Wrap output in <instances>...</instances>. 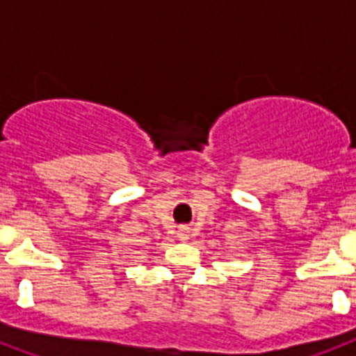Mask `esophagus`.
<instances>
[{
  "label": "esophagus",
  "instance_id": "1",
  "mask_svg": "<svg viewBox=\"0 0 356 356\" xmlns=\"http://www.w3.org/2000/svg\"><path fill=\"white\" fill-rule=\"evenodd\" d=\"M176 237L180 238V241H187V238H188V228H185V226L178 228V234H176Z\"/></svg>",
  "mask_w": 356,
  "mask_h": 356
}]
</instances>
